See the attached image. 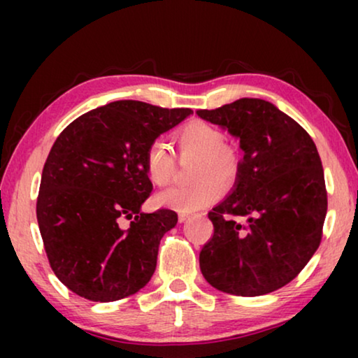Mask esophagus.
I'll return each mask as SVG.
<instances>
[{"instance_id":"esophagus-1","label":"esophagus","mask_w":358,"mask_h":358,"mask_svg":"<svg viewBox=\"0 0 358 358\" xmlns=\"http://www.w3.org/2000/svg\"><path fill=\"white\" fill-rule=\"evenodd\" d=\"M189 218H190L189 213H179V222H180V223H184L185 220H189Z\"/></svg>"}]
</instances>
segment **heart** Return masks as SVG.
<instances>
[{"label": "heart", "instance_id": "heart-1", "mask_svg": "<svg viewBox=\"0 0 358 358\" xmlns=\"http://www.w3.org/2000/svg\"><path fill=\"white\" fill-rule=\"evenodd\" d=\"M180 158H197L192 168V185H178L156 195L159 207L176 212H195L215 202L222 194L220 184H229L236 173L234 158L227 146L224 136L215 127L203 122H190L174 135ZM145 169L155 185L171 182L176 169V159L168 145L155 140L145 153ZM217 178L219 182L214 180Z\"/></svg>", "mask_w": 358, "mask_h": 358}]
</instances>
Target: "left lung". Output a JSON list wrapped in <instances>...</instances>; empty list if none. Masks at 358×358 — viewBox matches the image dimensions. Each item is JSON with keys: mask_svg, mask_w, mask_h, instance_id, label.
<instances>
[{"mask_svg": "<svg viewBox=\"0 0 358 358\" xmlns=\"http://www.w3.org/2000/svg\"><path fill=\"white\" fill-rule=\"evenodd\" d=\"M197 115L236 136L244 151L231 194L208 213L213 236L200 251V271L229 295L275 292L303 271L322 238L327 192L315 141L264 99L243 97Z\"/></svg>", "mask_w": 358, "mask_h": 358, "instance_id": "8db88e82", "label": "left lung"}]
</instances>
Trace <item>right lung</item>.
<instances>
[{
  "instance_id": "right-lung-1",
  "label": "right lung",
  "mask_w": 358,
  "mask_h": 358,
  "mask_svg": "<svg viewBox=\"0 0 358 358\" xmlns=\"http://www.w3.org/2000/svg\"><path fill=\"white\" fill-rule=\"evenodd\" d=\"M192 114L140 101H115L73 120L42 171L37 222L63 285L91 301H115L153 277L159 241L178 213H143L153 184L145 153L161 134ZM131 219L124 229L121 222Z\"/></svg>"
}]
</instances>
